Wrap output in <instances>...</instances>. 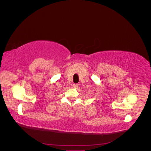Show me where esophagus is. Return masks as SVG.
<instances>
[{"instance_id":"esophagus-1","label":"esophagus","mask_w":151,"mask_h":151,"mask_svg":"<svg viewBox=\"0 0 151 151\" xmlns=\"http://www.w3.org/2000/svg\"><path fill=\"white\" fill-rule=\"evenodd\" d=\"M78 84H74L72 85V86H73V88H77V87H78Z\"/></svg>"}]
</instances>
